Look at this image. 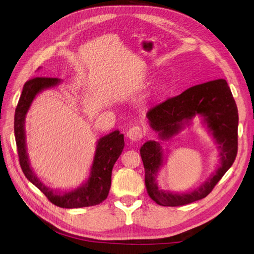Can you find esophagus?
Here are the masks:
<instances>
[{
    "mask_svg": "<svg viewBox=\"0 0 254 254\" xmlns=\"http://www.w3.org/2000/svg\"><path fill=\"white\" fill-rule=\"evenodd\" d=\"M144 133H143V130L141 127L139 126H133L130 128L128 131H127V137L132 142H137L140 141L142 137H143Z\"/></svg>",
    "mask_w": 254,
    "mask_h": 254,
    "instance_id": "obj_1",
    "label": "esophagus"
}]
</instances>
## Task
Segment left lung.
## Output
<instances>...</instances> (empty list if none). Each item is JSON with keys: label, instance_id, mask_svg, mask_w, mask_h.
<instances>
[{"label": "left lung", "instance_id": "8db88e82", "mask_svg": "<svg viewBox=\"0 0 254 254\" xmlns=\"http://www.w3.org/2000/svg\"><path fill=\"white\" fill-rule=\"evenodd\" d=\"M199 115L201 123L217 144L219 165L197 189L170 191L159 189L157 176L164 164V151L156 141H147L140 149L145 170V186L149 197L159 205H184L206 197L227 171L237 153L238 113L233 95L225 79L190 87L178 96L166 99L151 108L146 117L149 126L162 141L178 134Z\"/></svg>", "mask_w": 254, "mask_h": 254}]
</instances>
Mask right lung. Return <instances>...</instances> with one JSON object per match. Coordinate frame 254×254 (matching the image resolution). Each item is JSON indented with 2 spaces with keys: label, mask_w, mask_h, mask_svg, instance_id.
Wrapping results in <instances>:
<instances>
[{
  "label": "right lung",
  "mask_w": 254,
  "mask_h": 254,
  "mask_svg": "<svg viewBox=\"0 0 254 254\" xmlns=\"http://www.w3.org/2000/svg\"><path fill=\"white\" fill-rule=\"evenodd\" d=\"M61 80L58 78L34 77L26 81L23 87L14 113V136L20 165L28 181L39 189L55 205L65 209L96 205L103 202L109 194L112 168L124 149V134L120 133L119 130H114L97 141L89 178L75 190H55L50 189L38 178L29 164L25 141L26 114L38 94L44 90L58 86Z\"/></svg>",
  "instance_id": "add662e5"
}]
</instances>
